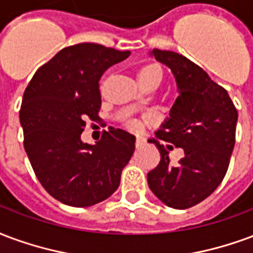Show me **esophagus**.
I'll return each mask as SVG.
<instances>
[{
	"label": "esophagus",
	"mask_w": 253,
	"mask_h": 253,
	"mask_svg": "<svg viewBox=\"0 0 253 253\" xmlns=\"http://www.w3.org/2000/svg\"><path fill=\"white\" fill-rule=\"evenodd\" d=\"M145 141L143 137H137V139H136V147H140V145H143Z\"/></svg>",
	"instance_id": "34e87169"
}]
</instances>
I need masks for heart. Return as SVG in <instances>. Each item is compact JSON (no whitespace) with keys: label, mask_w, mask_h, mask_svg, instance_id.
Wrapping results in <instances>:
<instances>
[{"label":"heart","mask_w":253,"mask_h":253,"mask_svg":"<svg viewBox=\"0 0 253 253\" xmlns=\"http://www.w3.org/2000/svg\"><path fill=\"white\" fill-rule=\"evenodd\" d=\"M137 78H139L140 84H143V86H148V84L151 81H154V79H162V71H160L159 66H156V64H147L144 67H141L139 70V73H137ZM129 129H132V130H137L140 128V124L137 121H129L128 124H126Z\"/></svg>","instance_id":"heart-1"}]
</instances>
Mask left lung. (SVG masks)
I'll return each instance as SVG.
<instances>
[{
  "instance_id": "8db88e82",
  "label": "left lung",
  "mask_w": 253,
  "mask_h": 253,
  "mask_svg": "<svg viewBox=\"0 0 253 253\" xmlns=\"http://www.w3.org/2000/svg\"><path fill=\"white\" fill-rule=\"evenodd\" d=\"M151 55L171 68L179 91L169 117L155 134L183 148L185 156L172 166L169 151L158 140H149L159 149L160 162L147 175L148 186L169 208L189 209L224 179L235 147L237 109L228 91L186 56L156 48Z\"/></svg>"
}]
</instances>
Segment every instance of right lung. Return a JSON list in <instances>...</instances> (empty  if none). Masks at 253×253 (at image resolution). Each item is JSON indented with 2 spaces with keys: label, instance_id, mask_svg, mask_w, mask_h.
Instances as JSON below:
<instances>
[{
  "label": "right lung",
  "instance_id": "add662e5",
  "mask_svg": "<svg viewBox=\"0 0 253 253\" xmlns=\"http://www.w3.org/2000/svg\"><path fill=\"white\" fill-rule=\"evenodd\" d=\"M129 51L95 43L60 49L38 68L20 109L24 148L39 182L62 204L86 208L102 202L120 185L132 158L134 136L104 130L97 144L81 140L86 121H99V79Z\"/></svg>",
  "mask_w": 253,
  "mask_h": 253
}]
</instances>
